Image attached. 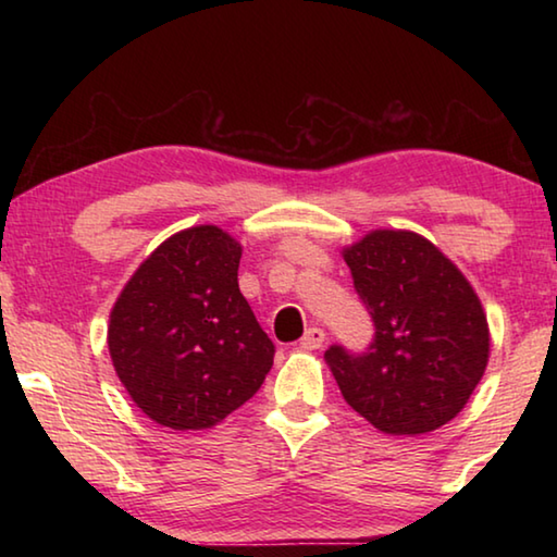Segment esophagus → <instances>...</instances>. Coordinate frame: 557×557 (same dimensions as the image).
Listing matches in <instances>:
<instances>
[{
    "mask_svg": "<svg viewBox=\"0 0 557 557\" xmlns=\"http://www.w3.org/2000/svg\"><path fill=\"white\" fill-rule=\"evenodd\" d=\"M322 344H324V329L319 326H309L305 336L299 338V346L305 348V351H314V348H319Z\"/></svg>",
    "mask_w": 557,
    "mask_h": 557,
    "instance_id": "obj_1",
    "label": "esophagus"
}]
</instances>
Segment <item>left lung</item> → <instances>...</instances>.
<instances>
[{"label":"left lung","instance_id":"left-lung-1","mask_svg":"<svg viewBox=\"0 0 557 557\" xmlns=\"http://www.w3.org/2000/svg\"><path fill=\"white\" fill-rule=\"evenodd\" d=\"M373 322L363 351H324L344 400L388 435H422L465 408L488 361L482 301L430 240L373 231L344 250Z\"/></svg>","mask_w":557,"mask_h":557}]
</instances>
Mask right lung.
Returning <instances> with one entry per match:
<instances>
[{
  "label": "right lung",
  "instance_id": "obj_1",
  "mask_svg": "<svg viewBox=\"0 0 557 557\" xmlns=\"http://www.w3.org/2000/svg\"><path fill=\"white\" fill-rule=\"evenodd\" d=\"M240 245L215 225L172 235L110 314L112 366L147 418L203 430L260 391L275 358L238 287Z\"/></svg>",
  "mask_w": 557,
  "mask_h": 557
}]
</instances>
